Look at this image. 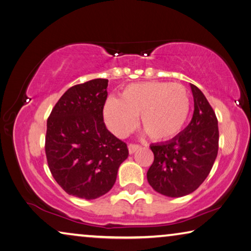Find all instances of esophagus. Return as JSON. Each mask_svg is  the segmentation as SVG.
<instances>
[{
    "instance_id": "obj_1",
    "label": "esophagus",
    "mask_w": 251,
    "mask_h": 251,
    "mask_svg": "<svg viewBox=\"0 0 251 251\" xmlns=\"http://www.w3.org/2000/svg\"><path fill=\"white\" fill-rule=\"evenodd\" d=\"M141 148L139 146V144H134V143H130L129 146H128V149H129V153L130 154H133V153L137 151V150H139V149Z\"/></svg>"
}]
</instances>
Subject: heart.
<instances>
[{
	"mask_svg": "<svg viewBox=\"0 0 251 251\" xmlns=\"http://www.w3.org/2000/svg\"><path fill=\"white\" fill-rule=\"evenodd\" d=\"M190 108V95L181 83L146 81L126 86L120 99L109 97L103 117L108 129L117 137L129 134L137 126V116H140L149 137L165 140L182 130Z\"/></svg>",
	"mask_w": 251,
	"mask_h": 251,
	"instance_id": "1",
	"label": "heart"
}]
</instances>
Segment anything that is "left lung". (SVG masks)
<instances>
[{
    "label": "left lung",
    "instance_id": "obj_1",
    "mask_svg": "<svg viewBox=\"0 0 251 251\" xmlns=\"http://www.w3.org/2000/svg\"><path fill=\"white\" fill-rule=\"evenodd\" d=\"M194 113L185 129L172 140L152 144L154 161L148 182L162 195L181 197L200 187L218 153V121L203 92L191 83Z\"/></svg>",
    "mask_w": 251,
    "mask_h": 251
}]
</instances>
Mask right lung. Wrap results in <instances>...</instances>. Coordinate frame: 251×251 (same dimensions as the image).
Instances as JSON below:
<instances>
[{"instance_id": "1", "label": "right lung", "mask_w": 251, "mask_h": 251, "mask_svg": "<svg viewBox=\"0 0 251 251\" xmlns=\"http://www.w3.org/2000/svg\"><path fill=\"white\" fill-rule=\"evenodd\" d=\"M108 79L73 86L47 120L45 152L55 181L69 195L95 200L111 190L129 155L126 144L105 128Z\"/></svg>"}]
</instances>
